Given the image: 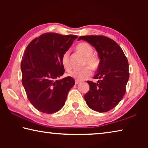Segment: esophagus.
Here are the masks:
<instances>
[{
  "instance_id": "34e87169",
  "label": "esophagus",
  "mask_w": 148,
  "mask_h": 148,
  "mask_svg": "<svg viewBox=\"0 0 148 148\" xmlns=\"http://www.w3.org/2000/svg\"><path fill=\"white\" fill-rule=\"evenodd\" d=\"M79 84V82L78 81V80H76V81H75V84L77 85V84Z\"/></svg>"
}]
</instances>
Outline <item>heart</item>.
Listing matches in <instances>:
<instances>
[{
	"mask_svg": "<svg viewBox=\"0 0 148 148\" xmlns=\"http://www.w3.org/2000/svg\"><path fill=\"white\" fill-rule=\"evenodd\" d=\"M76 49L79 53L84 56V64H87L92 70H95L99 64V59L97 56L92 53L93 49L92 46L87 42H81L76 46ZM61 64L66 71L71 70V66L69 61V52L65 51L62 54L61 59ZM88 66L80 69H75L70 73V76L77 80H84L91 76V71Z\"/></svg>",
	"mask_w": 148,
	"mask_h": 148,
	"instance_id": "heart-1",
	"label": "heart"
}]
</instances>
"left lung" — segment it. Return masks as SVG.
Returning a JSON list of instances; mask_svg holds the SVG:
<instances>
[{"instance_id":"1","label":"left lung","mask_w":148,"mask_h":148,"mask_svg":"<svg viewBox=\"0 0 148 148\" xmlns=\"http://www.w3.org/2000/svg\"><path fill=\"white\" fill-rule=\"evenodd\" d=\"M98 52L100 62L94 78L97 83L87 81L89 90L84 98L90 108L99 112H106L116 107L126 91L129 78V62L118 44L104 36H82Z\"/></svg>"}]
</instances>
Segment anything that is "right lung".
Masks as SVG:
<instances>
[{"label": "right lung", "mask_w": 148, "mask_h": 148, "mask_svg": "<svg viewBox=\"0 0 148 148\" xmlns=\"http://www.w3.org/2000/svg\"><path fill=\"white\" fill-rule=\"evenodd\" d=\"M77 38L47 32L27 46L21 62V81L29 101L38 111L53 114L64 105L75 81L71 76L59 79L64 72L61 59Z\"/></svg>", "instance_id": "obj_1"}]
</instances>
